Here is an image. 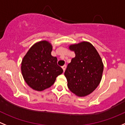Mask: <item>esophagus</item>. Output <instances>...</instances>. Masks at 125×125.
<instances>
[{
  "instance_id": "esophagus-1",
  "label": "esophagus",
  "mask_w": 125,
  "mask_h": 125,
  "mask_svg": "<svg viewBox=\"0 0 125 125\" xmlns=\"http://www.w3.org/2000/svg\"><path fill=\"white\" fill-rule=\"evenodd\" d=\"M62 70H63V71H64V72L65 70H66V65H64V66H62Z\"/></svg>"
}]
</instances>
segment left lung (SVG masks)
Wrapping results in <instances>:
<instances>
[{"label": "left lung", "instance_id": "8db88e82", "mask_svg": "<svg viewBox=\"0 0 125 125\" xmlns=\"http://www.w3.org/2000/svg\"><path fill=\"white\" fill-rule=\"evenodd\" d=\"M75 57L67 65L64 75L67 86L76 96L84 97L93 92L101 82L104 64L96 48L88 42L70 45Z\"/></svg>", "mask_w": 125, "mask_h": 125}]
</instances>
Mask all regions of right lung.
Wrapping results in <instances>:
<instances>
[{"label": "right lung", "instance_id": "obj_1", "mask_svg": "<svg viewBox=\"0 0 125 125\" xmlns=\"http://www.w3.org/2000/svg\"><path fill=\"white\" fill-rule=\"evenodd\" d=\"M52 45L47 40L38 42L28 50L21 62V72L26 83L33 90L42 91L53 85L63 72L52 55Z\"/></svg>", "mask_w": 125, "mask_h": 125}]
</instances>
